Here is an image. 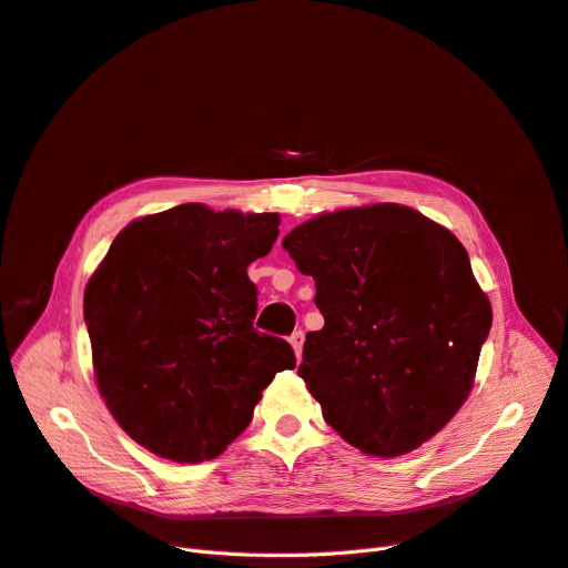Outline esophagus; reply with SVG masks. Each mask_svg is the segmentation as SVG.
<instances>
[{"mask_svg":"<svg viewBox=\"0 0 568 568\" xmlns=\"http://www.w3.org/2000/svg\"><path fill=\"white\" fill-rule=\"evenodd\" d=\"M303 339H305V333H303V331H293L291 337H288V343H291V347H293V352H296L298 358H301V354H303Z\"/></svg>","mask_w":568,"mask_h":568,"instance_id":"1","label":"esophagus"}]
</instances>
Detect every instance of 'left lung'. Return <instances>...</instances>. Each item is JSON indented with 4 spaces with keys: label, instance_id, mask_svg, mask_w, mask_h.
Returning a JSON list of instances; mask_svg holds the SVG:
<instances>
[{
    "label": "left lung",
    "instance_id": "obj_1",
    "mask_svg": "<svg viewBox=\"0 0 568 568\" xmlns=\"http://www.w3.org/2000/svg\"><path fill=\"white\" fill-rule=\"evenodd\" d=\"M282 246L324 314L298 368L324 419L375 457L436 436L468 398L491 328L464 244L387 202L310 219Z\"/></svg>",
    "mask_w": 568,
    "mask_h": 568
}]
</instances>
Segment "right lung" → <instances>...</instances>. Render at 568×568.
I'll return each instance as SVG.
<instances>
[{
    "instance_id": "add662e5",
    "label": "right lung",
    "mask_w": 568,
    "mask_h": 568,
    "mask_svg": "<svg viewBox=\"0 0 568 568\" xmlns=\"http://www.w3.org/2000/svg\"><path fill=\"white\" fill-rule=\"evenodd\" d=\"M277 214L197 202L132 221L83 296L95 379L113 419L153 455L219 457L261 392L296 368L282 337L258 333L246 267L270 254Z\"/></svg>"
}]
</instances>
